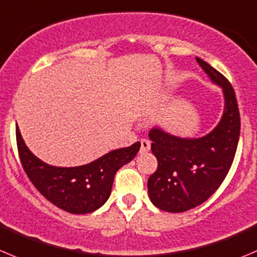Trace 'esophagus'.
I'll use <instances>...</instances> for the list:
<instances>
[{"label": "esophagus", "instance_id": "esophagus-1", "mask_svg": "<svg viewBox=\"0 0 257 257\" xmlns=\"http://www.w3.org/2000/svg\"><path fill=\"white\" fill-rule=\"evenodd\" d=\"M151 149V142L147 139H142L141 141V153H147Z\"/></svg>", "mask_w": 257, "mask_h": 257}]
</instances>
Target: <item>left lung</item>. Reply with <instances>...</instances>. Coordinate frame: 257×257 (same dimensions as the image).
I'll return each instance as SVG.
<instances>
[{"instance_id": "obj_1", "label": "left lung", "mask_w": 257, "mask_h": 257, "mask_svg": "<svg viewBox=\"0 0 257 257\" xmlns=\"http://www.w3.org/2000/svg\"><path fill=\"white\" fill-rule=\"evenodd\" d=\"M215 85L222 89L223 113L217 125L200 138H181L159 126L149 131L158 168L148 179L149 200L167 212H184L207 201L227 176L240 138V113L227 79L196 57Z\"/></svg>"}]
</instances>
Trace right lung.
<instances>
[{"label":"right lung","mask_w":257,"mask_h":257,"mask_svg":"<svg viewBox=\"0 0 257 257\" xmlns=\"http://www.w3.org/2000/svg\"><path fill=\"white\" fill-rule=\"evenodd\" d=\"M17 148L27 177L46 200L66 212L81 215L100 208L110 196L114 176L138 153L141 143L119 148L79 167H56L37 158L16 125Z\"/></svg>","instance_id":"1"}]
</instances>
